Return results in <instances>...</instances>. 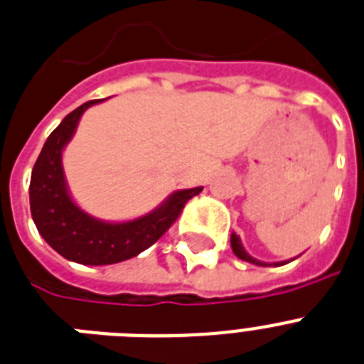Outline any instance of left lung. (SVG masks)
<instances>
[{
  "label": "left lung",
  "mask_w": 364,
  "mask_h": 364,
  "mask_svg": "<svg viewBox=\"0 0 364 364\" xmlns=\"http://www.w3.org/2000/svg\"><path fill=\"white\" fill-rule=\"evenodd\" d=\"M230 245H232V250H234V254L239 257V259H243V262H248V263H254V265H259V267L274 265V267H279V265H285V263H287V262H278V263L259 262V259L252 257V256H250V254L247 252V250H245L243 243H241V239H239V235L234 234V232H232V235H230Z\"/></svg>",
  "instance_id": "8db88e82"
}]
</instances>
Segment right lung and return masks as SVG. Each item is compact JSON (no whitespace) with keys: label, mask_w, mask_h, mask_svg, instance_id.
<instances>
[{"label":"right lung","mask_w":364,"mask_h":364,"mask_svg":"<svg viewBox=\"0 0 364 364\" xmlns=\"http://www.w3.org/2000/svg\"><path fill=\"white\" fill-rule=\"evenodd\" d=\"M101 101L80 105L53 130L34 164L29 186L31 215L40 235L62 257L80 265H112L138 256L166 234L189 198L203 191L180 189L152 212L123 223H108L80 210L68 189L62 151L75 134L80 116Z\"/></svg>","instance_id":"obj_1"}]
</instances>
